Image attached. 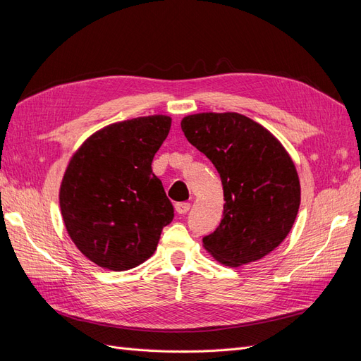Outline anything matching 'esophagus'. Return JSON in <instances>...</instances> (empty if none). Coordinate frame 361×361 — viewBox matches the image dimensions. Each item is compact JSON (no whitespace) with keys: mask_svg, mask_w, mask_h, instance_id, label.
<instances>
[{"mask_svg":"<svg viewBox=\"0 0 361 361\" xmlns=\"http://www.w3.org/2000/svg\"><path fill=\"white\" fill-rule=\"evenodd\" d=\"M190 207H191V204H190V203H187V202H180V203H176V204H174V209H176V212H178V214H180V215L187 214V212L190 211Z\"/></svg>","mask_w":361,"mask_h":361,"instance_id":"1","label":"esophagus"}]
</instances>
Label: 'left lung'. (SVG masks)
Returning a JSON list of instances; mask_svg holds the SVG:
<instances>
[{
	"label": "left lung",
	"instance_id": "1",
	"mask_svg": "<svg viewBox=\"0 0 361 361\" xmlns=\"http://www.w3.org/2000/svg\"><path fill=\"white\" fill-rule=\"evenodd\" d=\"M182 130L220 173L223 220L203 247L226 267L256 262L276 250L297 218L301 188L295 164L268 129L238 113H199Z\"/></svg>",
	"mask_w": 361,
	"mask_h": 361
}]
</instances>
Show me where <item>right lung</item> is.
<instances>
[{
    "instance_id": "obj_1",
    "label": "right lung",
    "mask_w": 361,
    "mask_h": 361,
    "mask_svg": "<svg viewBox=\"0 0 361 361\" xmlns=\"http://www.w3.org/2000/svg\"><path fill=\"white\" fill-rule=\"evenodd\" d=\"M169 116L155 114L108 125L72 155L60 187L66 231L97 267L126 271L155 253L173 204L152 161L167 138Z\"/></svg>"
}]
</instances>
